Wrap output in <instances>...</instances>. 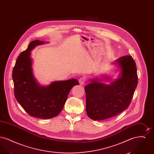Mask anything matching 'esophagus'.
Here are the masks:
<instances>
[{"label":"esophagus","instance_id":"obj_1","mask_svg":"<svg viewBox=\"0 0 154 154\" xmlns=\"http://www.w3.org/2000/svg\"><path fill=\"white\" fill-rule=\"evenodd\" d=\"M85 81H86V79L84 77H81L79 79V82L80 84H82V85L85 84Z\"/></svg>","mask_w":154,"mask_h":154}]
</instances>
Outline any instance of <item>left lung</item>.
<instances>
[{
    "label": "left lung",
    "mask_w": 154,
    "mask_h": 154,
    "mask_svg": "<svg viewBox=\"0 0 154 154\" xmlns=\"http://www.w3.org/2000/svg\"><path fill=\"white\" fill-rule=\"evenodd\" d=\"M116 63L122 70L116 80L106 85L95 79L85 87L87 113L92 119L114 117L126 110L132 100L138 82L136 63L131 55L122 57Z\"/></svg>",
    "instance_id": "obj_1"
}]
</instances>
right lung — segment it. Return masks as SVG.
I'll list each match as a JSON object with an SVG mask.
<instances>
[{
    "label": "right lung",
    "mask_w": 154,
    "mask_h": 154,
    "mask_svg": "<svg viewBox=\"0 0 154 154\" xmlns=\"http://www.w3.org/2000/svg\"><path fill=\"white\" fill-rule=\"evenodd\" d=\"M44 42L36 40L28 45L16 60L13 70L15 99L30 116L49 119L57 116L63 109L69 92L79 85L76 79L55 81L48 87L40 85L32 72L30 51Z\"/></svg>",
    "instance_id": "right-lung-1"
}]
</instances>
